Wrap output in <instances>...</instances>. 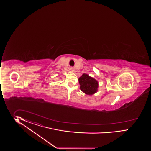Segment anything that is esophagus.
<instances>
[{"mask_svg": "<svg viewBox=\"0 0 151 151\" xmlns=\"http://www.w3.org/2000/svg\"><path fill=\"white\" fill-rule=\"evenodd\" d=\"M70 71H72V72H73V70H73V67H71V68H70Z\"/></svg>", "mask_w": 151, "mask_h": 151, "instance_id": "1", "label": "esophagus"}]
</instances>
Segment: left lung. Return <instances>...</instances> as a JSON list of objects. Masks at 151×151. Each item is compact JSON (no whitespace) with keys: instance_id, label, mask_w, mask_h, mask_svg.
<instances>
[{"instance_id":"1","label":"left lung","mask_w":151,"mask_h":151,"mask_svg":"<svg viewBox=\"0 0 151 151\" xmlns=\"http://www.w3.org/2000/svg\"><path fill=\"white\" fill-rule=\"evenodd\" d=\"M78 81L81 90L85 94L92 95L97 91L98 81L86 73H83L82 76L78 78Z\"/></svg>"}]
</instances>
